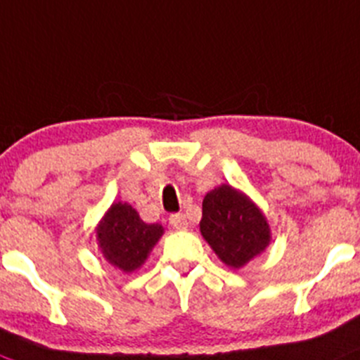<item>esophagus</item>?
Returning a JSON list of instances; mask_svg holds the SVG:
<instances>
[{
	"label": "esophagus",
	"mask_w": 360,
	"mask_h": 360,
	"mask_svg": "<svg viewBox=\"0 0 360 360\" xmlns=\"http://www.w3.org/2000/svg\"><path fill=\"white\" fill-rule=\"evenodd\" d=\"M169 224L176 229L189 228V221H187V217L184 214H171Z\"/></svg>",
	"instance_id": "obj_1"
}]
</instances>
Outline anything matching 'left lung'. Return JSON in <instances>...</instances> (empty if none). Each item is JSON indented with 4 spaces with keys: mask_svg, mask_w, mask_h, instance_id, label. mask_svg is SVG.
Returning <instances> with one entry per match:
<instances>
[{
    "mask_svg": "<svg viewBox=\"0 0 360 360\" xmlns=\"http://www.w3.org/2000/svg\"><path fill=\"white\" fill-rule=\"evenodd\" d=\"M200 231L222 263L242 269L270 244V226L258 207L229 184L203 200Z\"/></svg>",
    "mask_w": 360,
    "mask_h": 360,
    "instance_id": "8db88e82",
    "label": "left lung"
}]
</instances>
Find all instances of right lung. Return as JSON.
<instances>
[{
	"mask_svg": "<svg viewBox=\"0 0 360 360\" xmlns=\"http://www.w3.org/2000/svg\"><path fill=\"white\" fill-rule=\"evenodd\" d=\"M97 242L105 262L123 272H134L162 237L160 224H146L129 203H112L97 226Z\"/></svg>",
	"mask_w": 360,
	"mask_h": 360,
	"instance_id": "right-lung-1",
	"label": "right lung"
}]
</instances>
